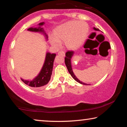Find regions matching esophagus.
Returning <instances> with one entry per match:
<instances>
[{
  "label": "esophagus",
  "instance_id": "34e87169",
  "mask_svg": "<svg viewBox=\"0 0 127 127\" xmlns=\"http://www.w3.org/2000/svg\"><path fill=\"white\" fill-rule=\"evenodd\" d=\"M63 55L64 56H65V52L63 51H60L58 52V55Z\"/></svg>",
  "mask_w": 127,
  "mask_h": 127
}]
</instances>
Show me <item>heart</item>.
I'll return each mask as SVG.
<instances>
[{"label":"heart","mask_w":127,"mask_h":127,"mask_svg":"<svg viewBox=\"0 0 127 127\" xmlns=\"http://www.w3.org/2000/svg\"><path fill=\"white\" fill-rule=\"evenodd\" d=\"M89 31V27L85 22L69 21L55 28L54 36L50 37L51 45L59 48L62 42L65 41L66 47L75 49L80 47L84 42Z\"/></svg>","instance_id":"heart-1"}]
</instances>
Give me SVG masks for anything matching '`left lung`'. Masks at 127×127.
<instances>
[{
  "label": "left lung",
  "mask_w": 127,
  "mask_h": 127,
  "mask_svg": "<svg viewBox=\"0 0 127 127\" xmlns=\"http://www.w3.org/2000/svg\"><path fill=\"white\" fill-rule=\"evenodd\" d=\"M95 31H100V30L98 29H96L95 27L93 28ZM74 54V52L73 51H68L65 54V63L67 69L68 70L69 73L71 75V76L73 78L74 80H76L77 82H78V83H81V84L84 85H89L90 84H87V83H83L82 82H81L79 80V79L77 78L76 76H75L73 72L72 67V63H71V59L72 58Z\"/></svg>",
  "instance_id": "1"
}]
</instances>
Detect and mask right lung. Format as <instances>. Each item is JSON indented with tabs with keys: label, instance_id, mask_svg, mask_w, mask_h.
<instances>
[{
	"label": "right lung",
	"instance_id": "1",
	"mask_svg": "<svg viewBox=\"0 0 127 127\" xmlns=\"http://www.w3.org/2000/svg\"><path fill=\"white\" fill-rule=\"evenodd\" d=\"M44 24V22H41L38 25V27H30L27 30L29 31L34 32L41 33L45 36V39L48 40V36L45 32L44 28L42 27ZM55 56V54H51L49 52H47L46 53L45 59L44 64H43L41 69L37 76L32 80H30V79L26 80V79L21 78V80L26 85L34 88H39L48 84L50 79L51 74H52L53 64Z\"/></svg>",
	"mask_w": 127,
	"mask_h": 127
}]
</instances>
